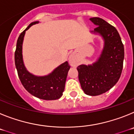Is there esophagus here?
I'll list each match as a JSON object with an SVG mask.
<instances>
[{
    "label": "esophagus",
    "mask_w": 134,
    "mask_h": 134,
    "mask_svg": "<svg viewBox=\"0 0 134 134\" xmlns=\"http://www.w3.org/2000/svg\"><path fill=\"white\" fill-rule=\"evenodd\" d=\"M69 62L71 66H75L77 63V60H76V58H75V55L74 54H71L69 57Z\"/></svg>",
    "instance_id": "1"
}]
</instances>
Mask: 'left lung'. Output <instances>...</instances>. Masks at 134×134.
Listing matches in <instances>:
<instances>
[{
    "instance_id": "8db88e82",
    "label": "left lung",
    "mask_w": 134,
    "mask_h": 134,
    "mask_svg": "<svg viewBox=\"0 0 134 134\" xmlns=\"http://www.w3.org/2000/svg\"><path fill=\"white\" fill-rule=\"evenodd\" d=\"M97 26L91 34L99 35L103 48L95 62L78 66L82 89L87 95L97 96L106 93L115 85L123 69L124 48L117 29L99 17L90 19Z\"/></svg>"
}]
</instances>
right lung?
Listing matches in <instances>:
<instances>
[{
	"label": "right lung",
	"mask_w": 134,
	"mask_h": 134,
	"mask_svg": "<svg viewBox=\"0 0 134 134\" xmlns=\"http://www.w3.org/2000/svg\"><path fill=\"white\" fill-rule=\"evenodd\" d=\"M40 21H34L23 31L19 37L15 52V62L21 83L31 94L43 100H56L62 96L66 78L70 66L66 61L49 74L36 76L29 72L24 64L23 58V43L26 31Z\"/></svg>",
	"instance_id": "add662e5"
}]
</instances>
